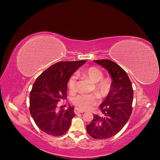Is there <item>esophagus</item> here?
<instances>
[{"label":"esophagus","mask_w":160,"mask_h":160,"mask_svg":"<svg viewBox=\"0 0 160 160\" xmlns=\"http://www.w3.org/2000/svg\"><path fill=\"white\" fill-rule=\"evenodd\" d=\"M84 112V111H82V110H81V109H79V108H75L74 109V112L75 113V114H78V113H82V112Z\"/></svg>","instance_id":"34e87169"}]
</instances>
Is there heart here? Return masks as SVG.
Returning a JSON list of instances; mask_svg holds the SVG:
<instances>
[{"mask_svg": "<svg viewBox=\"0 0 160 160\" xmlns=\"http://www.w3.org/2000/svg\"><path fill=\"white\" fill-rule=\"evenodd\" d=\"M79 74L88 79L94 85V91L101 97H104L108 94L111 86V82L109 78H103V73L99 68L91 66L83 69ZM78 76L75 74L72 75L68 80V88L72 92L75 90L77 85ZM73 103L82 110H88L97 103V98L94 94H81L73 98Z\"/></svg>", "mask_w": 160, "mask_h": 160, "instance_id": "obj_1", "label": "heart"}]
</instances>
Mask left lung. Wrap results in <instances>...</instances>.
I'll use <instances>...</instances> for the list:
<instances>
[{"instance_id": "1", "label": "left lung", "mask_w": 160, "mask_h": 160, "mask_svg": "<svg viewBox=\"0 0 160 160\" xmlns=\"http://www.w3.org/2000/svg\"><path fill=\"white\" fill-rule=\"evenodd\" d=\"M94 62L108 70L112 82L109 92L100 105L103 116L94 115L87 131L96 139H105L118 133L130 118L133 91L130 78L119 65L108 59Z\"/></svg>"}]
</instances>
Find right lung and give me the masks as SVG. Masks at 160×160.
<instances>
[{
    "label": "right lung",
    "instance_id": "right-lung-1",
    "mask_svg": "<svg viewBox=\"0 0 160 160\" xmlns=\"http://www.w3.org/2000/svg\"><path fill=\"white\" fill-rule=\"evenodd\" d=\"M87 60L59 62L44 71L35 81L30 93V112L42 131L53 136L65 133L75 115L74 108L57 110V103L66 100L67 83Z\"/></svg>",
    "mask_w": 160,
    "mask_h": 160
}]
</instances>
